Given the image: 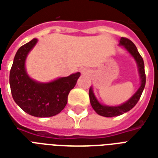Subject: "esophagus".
<instances>
[{"label": "esophagus", "mask_w": 158, "mask_h": 158, "mask_svg": "<svg viewBox=\"0 0 158 158\" xmlns=\"http://www.w3.org/2000/svg\"><path fill=\"white\" fill-rule=\"evenodd\" d=\"M81 73H87L88 71H87L85 69H81Z\"/></svg>", "instance_id": "obj_1"}]
</instances>
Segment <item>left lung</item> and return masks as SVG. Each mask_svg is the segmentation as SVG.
Wrapping results in <instances>:
<instances>
[{
    "label": "left lung",
    "mask_w": 158,
    "mask_h": 158,
    "mask_svg": "<svg viewBox=\"0 0 158 158\" xmlns=\"http://www.w3.org/2000/svg\"><path fill=\"white\" fill-rule=\"evenodd\" d=\"M119 45H123L131 54V56L136 61V63H137V66H138V69H139L140 79H141V84H140V86H139L138 90L135 92V94L129 101H127L125 103H123L122 105L118 106H109L102 105L96 98V96L93 93L92 88H89V101H90V104L92 106L93 109L96 111L97 114H99L101 116L106 117V118L119 116V115H122L124 113H127L128 111L132 109L133 107L135 106L137 102H138V101L140 98L141 94L143 92V89H144L145 85H146V73H145L144 61H143L141 56L139 55V52H138V50L136 48L135 44L130 40L122 37L119 40Z\"/></svg>",
    "instance_id": "1"
}]
</instances>
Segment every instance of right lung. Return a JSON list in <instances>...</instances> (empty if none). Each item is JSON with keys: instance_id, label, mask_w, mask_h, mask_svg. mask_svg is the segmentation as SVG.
Instances as JSON below:
<instances>
[{"instance_id": "1", "label": "right lung", "mask_w": 158, "mask_h": 158, "mask_svg": "<svg viewBox=\"0 0 158 158\" xmlns=\"http://www.w3.org/2000/svg\"><path fill=\"white\" fill-rule=\"evenodd\" d=\"M37 41V39H33L22 45L16 53L9 77L11 92L15 102L29 115L38 118L52 117L65 107L68 96L75 86L80 73L50 83H39L30 79L24 63L28 53Z\"/></svg>"}]
</instances>
